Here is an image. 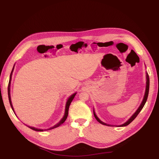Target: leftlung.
Listing matches in <instances>:
<instances>
[{
    "mask_svg": "<svg viewBox=\"0 0 159 159\" xmlns=\"http://www.w3.org/2000/svg\"><path fill=\"white\" fill-rule=\"evenodd\" d=\"M149 75H148V74H147L146 91H145V94H144V97L143 101L142 102V104H140V106H139V107L138 109V110H137L136 112L134 113V114L133 116H132L130 118H129V120H128V121H126L125 123H123V124L120 125V127H123V126H126V125H128L130 124V123L132 121H133V120L134 119V118H135L137 117V116H138V115L139 114V113L140 112V111L142 109V108H143V107H144L145 103H146L147 99V98H148V95H149ZM93 114H94V116H95V118H96V120H98V121L99 123H102V125H109V126H110L109 125H107V124H106V123H104L102 122V120H99V118H98V117L96 116L95 111H94V110H93Z\"/></svg>",
    "mask_w": 159,
    "mask_h": 159,
    "instance_id": "8db88e82",
    "label": "left lung"
}]
</instances>
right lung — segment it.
Wrapping results in <instances>:
<instances>
[{
	"instance_id": "right-lung-1",
	"label": "right lung",
	"mask_w": 159,
	"mask_h": 159,
	"mask_svg": "<svg viewBox=\"0 0 159 159\" xmlns=\"http://www.w3.org/2000/svg\"><path fill=\"white\" fill-rule=\"evenodd\" d=\"M13 69H14V67H13V69L12 70V72L11 74H10V80H9V83H8V87H7V93H8V98H9V102H10V106L12 107V109L13 110V107H12V102H11V98H10V81H11V78H12V71H13ZM76 93H74L73 95H71L69 97V98L68 99V100L66 102V108H65V114H64V117L61 118V120L57 124L55 125L52 127H51L50 128L47 129V130H43V129H38V128H35L34 127H30V126H28L29 128L32 129V130H36V131H43V130H51V129H53V128H57L60 126V125L62 124V123L65 121L67 116H68V114H69V106H70V104H71V102L73 100V99L74 98L75 95H76Z\"/></svg>"
}]
</instances>
